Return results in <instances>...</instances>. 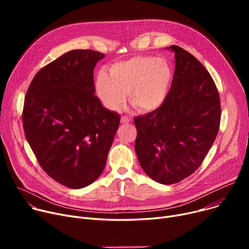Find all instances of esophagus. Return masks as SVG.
Masks as SVG:
<instances>
[{
	"label": "esophagus",
	"instance_id": "34e87169",
	"mask_svg": "<svg viewBox=\"0 0 249 249\" xmlns=\"http://www.w3.org/2000/svg\"><path fill=\"white\" fill-rule=\"evenodd\" d=\"M130 122H131V119H130L129 117H127V116H122L121 117V123L122 124H128Z\"/></svg>",
	"mask_w": 249,
	"mask_h": 249
}]
</instances>
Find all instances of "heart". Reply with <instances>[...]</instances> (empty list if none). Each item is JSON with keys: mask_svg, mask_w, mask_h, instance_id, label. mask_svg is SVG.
<instances>
[{"mask_svg": "<svg viewBox=\"0 0 249 249\" xmlns=\"http://www.w3.org/2000/svg\"><path fill=\"white\" fill-rule=\"evenodd\" d=\"M174 80L172 64L164 58L136 56L118 62L110 69V75L100 71L96 91L109 110H119L129 102L141 113L160 108L168 97Z\"/></svg>", "mask_w": 249, "mask_h": 249, "instance_id": "obj_1", "label": "heart"}]
</instances>
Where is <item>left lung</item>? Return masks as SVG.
Masks as SVG:
<instances>
[{"instance_id": "left-lung-1", "label": "left lung", "mask_w": 249, "mask_h": 249, "mask_svg": "<svg viewBox=\"0 0 249 249\" xmlns=\"http://www.w3.org/2000/svg\"><path fill=\"white\" fill-rule=\"evenodd\" d=\"M171 90L158 110L134 118L135 152L153 180L173 185L202 164L219 131L221 104L217 87L204 65L179 46Z\"/></svg>"}]
</instances>
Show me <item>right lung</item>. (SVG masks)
Listing matches in <instances>:
<instances>
[{"mask_svg":"<svg viewBox=\"0 0 249 249\" xmlns=\"http://www.w3.org/2000/svg\"><path fill=\"white\" fill-rule=\"evenodd\" d=\"M105 56L90 49L62 54L39 71L24 100V133L43 171L60 185L82 189L107 161L120 116L94 95V69Z\"/></svg>","mask_w":249,"mask_h":249,"instance_id":"add662e5","label":"right lung"}]
</instances>
